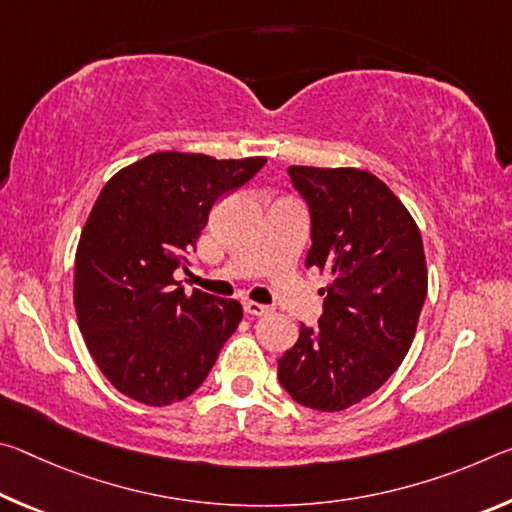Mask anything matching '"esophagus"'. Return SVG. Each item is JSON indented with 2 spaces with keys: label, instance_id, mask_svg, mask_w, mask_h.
I'll use <instances>...</instances> for the list:
<instances>
[{
  "label": "esophagus",
  "instance_id": "34e87169",
  "mask_svg": "<svg viewBox=\"0 0 512 512\" xmlns=\"http://www.w3.org/2000/svg\"><path fill=\"white\" fill-rule=\"evenodd\" d=\"M244 311H246L248 316H264V314H268V311H271V307L262 305V302L246 300V302H244Z\"/></svg>",
  "mask_w": 512,
  "mask_h": 512
}]
</instances>
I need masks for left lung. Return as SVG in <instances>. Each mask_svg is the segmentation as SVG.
<instances>
[{
    "label": "left lung",
    "instance_id": "left-lung-1",
    "mask_svg": "<svg viewBox=\"0 0 512 512\" xmlns=\"http://www.w3.org/2000/svg\"><path fill=\"white\" fill-rule=\"evenodd\" d=\"M289 176L311 212L305 266L329 280L318 327L300 325L277 377L298 404L343 411L375 393L411 348L427 296L422 237L370 171L293 164Z\"/></svg>",
    "mask_w": 512,
    "mask_h": 512
}]
</instances>
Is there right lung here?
Listing matches in <instances>:
<instances>
[{
  "instance_id": "obj_1",
  "label": "right lung",
  "mask_w": 512,
  "mask_h": 512,
  "mask_svg": "<svg viewBox=\"0 0 512 512\" xmlns=\"http://www.w3.org/2000/svg\"><path fill=\"white\" fill-rule=\"evenodd\" d=\"M266 158L216 160L158 151L119 169L83 225L74 307L94 363L119 393L146 406L185 400L203 384L244 309L173 277L187 268L216 198Z\"/></svg>"
}]
</instances>
